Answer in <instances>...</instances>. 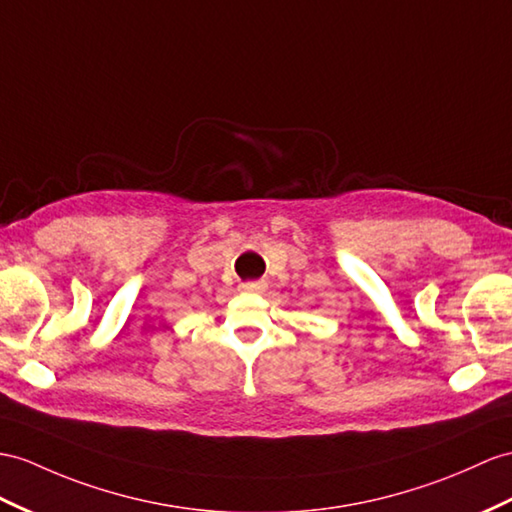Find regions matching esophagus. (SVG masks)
<instances>
[{"mask_svg":"<svg viewBox=\"0 0 512 512\" xmlns=\"http://www.w3.org/2000/svg\"><path fill=\"white\" fill-rule=\"evenodd\" d=\"M265 289H267V284L263 280H254V282H243L241 284V291H245V293H260V291H265Z\"/></svg>","mask_w":512,"mask_h":512,"instance_id":"34e87169","label":"esophagus"}]
</instances>
